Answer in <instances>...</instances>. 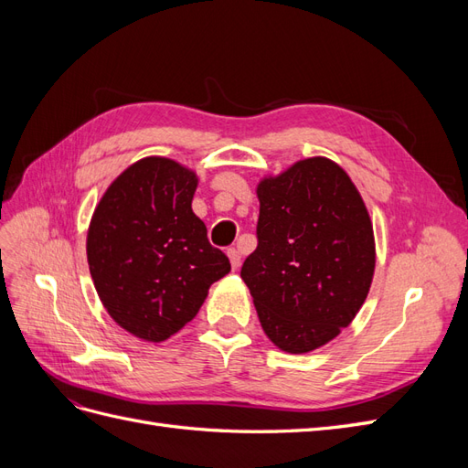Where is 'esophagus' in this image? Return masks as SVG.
<instances>
[{
	"label": "esophagus",
	"mask_w": 468,
	"mask_h": 468,
	"mask_svg": "<svg viewBox=\"0 0 468 468\" xmlns=\"http://www.w3.org/2000/svg\"><path fill=\"white\" fill-rule=\"evenodd\" d=\"M229 258H230V265H232V269L236 271V269L239 267V261H242V258H239V251L236 250V248H229Z\"/></svg>",
	"instance_id": "esophagus-1"
}]
</instances>
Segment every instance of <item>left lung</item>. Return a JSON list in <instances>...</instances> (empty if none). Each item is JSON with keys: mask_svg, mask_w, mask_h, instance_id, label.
I'll return each instance as SVG.
<instances>
[{"mask_svg": "<svg viewBox=\"0 0 468 468\" xmlns=\"http://www.w3.org/2000/svg\"><path fill=\"white\" fill-rule=\"evenodd\" d=\"M258 248L239 277L265 335L285 353L314 351L353 322L369 294L373 220L346 169L313 155L263 176Z\"/></svg>", "mask_w": 468, "mask_h": 468, "instance_id": "8db88e82", "label": "left lung"}]
</instances>
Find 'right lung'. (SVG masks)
<instances>
[{"label": "right lung", "instance_id": "add662e5", "mask_svg": "<svg viewBox=\"0 0 468 468\" xmlns=\"http://www.w3.org/2000/svg\"><path fill=\"white\" fill-rule=\"evenodd\" d=\"M197 186L187 165L148 155L115 177L93 210L86 250L99 301L144 342L179 332L230 271L191 208Z\"/></svg>", "mask_w": 468, "mask_h": 468}]
</instances>
